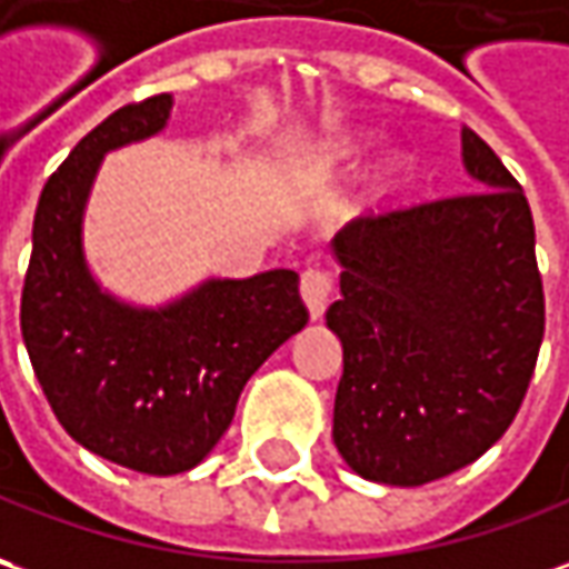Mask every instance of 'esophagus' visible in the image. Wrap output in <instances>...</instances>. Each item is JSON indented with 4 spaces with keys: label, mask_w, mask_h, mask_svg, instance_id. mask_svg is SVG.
I'll return each mask as SVG.
<instances>
[{
    "label": "esophagus",
    "mask_w": 569,
    "mask_h": 569,
    "mask_svg": "<svg viewBox=\"0 0 569 569\" xmlns=\"http://www.w3.org/2000/svg\"><path fill=\"white\" fill-rule=\"evenodd\" d=\"M301 299L308 305L311 317H320L327 311V301L333 296V273L323 268H305L301 270Z\"/></svg>",
    "instance_id": "34e87169"
}]
</instances>
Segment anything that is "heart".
Here are the masks:
<instances>
[{
  "instance_id": "obj_1",
  "label": "heart",
  "mask_w": 569,
  "mask_h": 569,
  "mask_svg": "<svg viewBox=\"0 0 569 569\" xmlns=\"http://www.w3.org/2000/svg\"><path fill=\"white\" fill-rule=\"evenodd\" d=\"M365 146H367L365 137L349 133V137H342L336 154H339V158H358V154L365 152ZM405 173H408L405 158H386L380 168H377V177H373V187L370 189H373L377 196H389V192H396V189L405 183Z\"/></svg>"
}]
</instances>
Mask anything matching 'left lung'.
Listing matches in <instances>:
<instances>
[{
	"mask_svg": "<svg viewBox=\"0 0 569 569\" xmlns=\"http://www.w3.org/2000/svg\"><path fill=\"white\" fill-rule=\"evenodd\" d=\"M473 192L367 211L333 239L342 342L333 439L355 473L423 486L496 446L545 336L536 227L513 173L463 130Z\"/></svg>",
	"mask_w": 569,
	"mask_h": 569,
	"instance_id": "obj_1",
	"label": "left lung"
}]
</instances>
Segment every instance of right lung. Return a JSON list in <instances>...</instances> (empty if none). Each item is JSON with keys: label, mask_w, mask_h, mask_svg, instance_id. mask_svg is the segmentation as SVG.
<instances>
[{"label": "right lung", "mask_w": 569, "mask_h": 569, "mask_svg": "<svg viewBox=\"0 0 569 569\" xmlns=\"http://www.w3.org/2000/svg\"><path fill=\"white\" fill-rule=\"evenodd\" d=\"M171 96L118 108L73 146L33 218L21 336L73 442L139 473L171 477L227 432L242 386L308 323L296 270L211 280L161 311L106 296L83 264L80 218L108 149L168 123Z\"/></svg>", "instance_id": "obj_1"}]
</instances>
